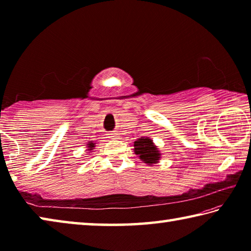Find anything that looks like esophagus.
Listing matches in <instances>:
<instances>
[{
    "instance_id": "34e87169",
    "label": "esophagus",
    "mask_w": 251,
    "mask_h": 251,
    "mask_svg": "<svg viewBox=\"0 0 251 251\" xmlns=\"http://www.w3.org/2000/svg\"><path fill=\"white\" fill-rule=\"evenodd\" d=\"M108 135H109V137H110V138H113V139H116V138L118 137V133H117V130H114V131H112V133H109Z\"/></svg>"
}]
</instances>
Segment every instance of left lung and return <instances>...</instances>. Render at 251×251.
<instances>
[{
	"mask_svg": "<svg viewBox=\"0 0 251 251\" xmlns=\"http://www.w3.org/2000/svg\"><path fill=\"white\" fill-rule=\"evenodd\" d=\"M135 154L139 155L144 163L148 165L155 164L159 160V151L156 146L152 144V141L150 138H139L134 143Z\"/></svg>",
	"mask_w": 251,
	"mask_h": 251,
	"instance_id": "8db88e82",
	"label": "left lung"
}]
</instances>
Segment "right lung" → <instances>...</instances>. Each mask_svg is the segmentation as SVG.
Instances as JSON below:
<instances>
[{"label": "right lung", "mask_w": 251, "mask_h": 251, "mask_svg": "<svg viewBox=\"0 0 251 251\" xmlns=\"http://www.w3.org/2000/svg\"><path fill=\"white\" fill-rule=\"evenodd\" d=\"M95 145L93 143H91V144H88V151H92L93 150V147H94Z\"/></svg>", "instance_id": "obj_1"}]
</instances>
